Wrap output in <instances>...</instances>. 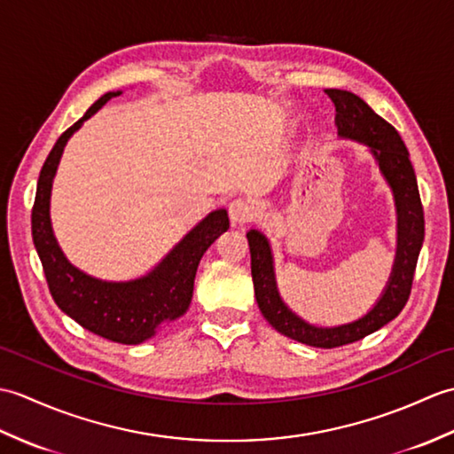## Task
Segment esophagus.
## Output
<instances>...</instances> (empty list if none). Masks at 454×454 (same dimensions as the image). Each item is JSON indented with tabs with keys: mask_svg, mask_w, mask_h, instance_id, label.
I'll return each instance as SVG.
<instances>
[{
	"mask_svg": "<svg viewBox=\"0 0 454 454\" xmlns=\"http://www.w3.org/2000/svg\"><path fill=\"white\" fill-rule=\"evenodd\" d=\"M228 215H230V220L234 222V224L242 226V224H247V222H252L255 210H254V205L249 202L247 199H234L232 202H230L228 207Z\"/></svg>",
	"mask_w": 454,
	"mask_h": 454,
	"instance_id": "obj_1",
	"label": "esophagus"
}]
</instances>
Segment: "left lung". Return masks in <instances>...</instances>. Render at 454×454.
<instances>
[{"label": "left lung", "mask_w": 454, "mask_h": 454, "mask_svg": "<svg viewBox=\"0 0 454 454\" xmlns=\"http://www.w3.org/2000/svg\"><path fill=\"white\" fill-rule=\"evenodd\" d=\"M325 93L330 95L335 105V122L340 137L363 142L372 150L382 176L390 183L394 199H396L398 249L387 291L372 310L363 316L361 320L337 327L310 325L288 310L278 296L273 257L267 238L257 230H249L247 244L249 254H252V278L257 306L265 320L278 333L286 335L288 340L310 347H322V349H333V347L359 341L369 333L380 330L406 306L423 244V234H426V220H423L419 189L410 153L396 129L379 117L355 93L343 90H325Z\"/></svg>", "instance_id": "8db88e82"}]
</instances>
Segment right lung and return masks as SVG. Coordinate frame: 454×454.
<instances>
[{
  "instance_id": "add662e5",
  "label": "right lung",
  "mask_w": 454,
  "mask_h": 454,
  "mask_svg": "<svg viewBox=\"0 0 454 454\" xmlns=\"http://www.w3.org/2000/svg\"><path fill=\"white\" fill-rule=\"evenodd\" d=\"M119 93L121 91L105 93L85 111L78 122H74L56 140L38 176L31 230L48 291L58 308L95 335L114 343L138 345L156 333V327L161 322L176 320L187 312L200 257L222 232H226L230 222L226 210L210 212L171 249V254L152 273L137 281H99L67 263L56 244L51 212H48L54 173L67 138L82 127L83 121H88L93 113H98Z\"/></svg>"
}]
</instances>
